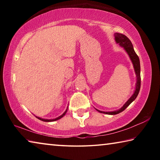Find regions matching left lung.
<instances>
[{"label":"left lung","instance_id":"obj_1","mask_svg":"<svg viewBox=\"0 0 160 160\" xmlns=\"http://www.w3.org/2000/svg\"><path fill=\"white\" fill-rule=\"evenodd\" d=\"M115 39H116V43H118L119 45L125 48L126 52L128 53L130 58H131V61L132 62V64H133L135 73H136L137 82H136V87H135V90L134 94H132V96L128 100V101H127L126 104H124L123 107L121 108L118 111H115V112H101V111H99L97 109L100 113H106V114H111V115H115V114H117V113L122 112L123 111L125 110L126 108L128 107L135 99H136V97L138 95V93L140 92V82H141V78H140V65L139 57L138 56L136 53L135 52L134 48H133V47H132V44L131 42V40H130L126 36V35L120 34V33L115 34Z\"/></svg>","mask_w":160,"mask_h":160}]
</instances>
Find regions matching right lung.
<instances>
[{
  "label": "right lung",
  "instance_id": "1",
  "mask_svg": "<svg viewBox=\"0 0 160 160\" xmlns=\"http://www.w3.org/2000/svg\"><path fill=\"white\" fill-rule=\"evenodd\" d=\"M67 111H68V108H67V109H66V112H65L63 114H62L61 116H59V117H58V118H55V119H50V120H48V119H43V118H39V117H37V118H38L39 119V120H41V121H45V122H51V121H56V120H58V119H60V118H61L62 117H63V116L66 114V112H67Z\"/></svg>",
  "mask_w": 160,
  "mask_h": 160
}]
</instances>
